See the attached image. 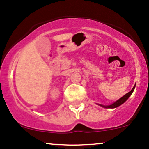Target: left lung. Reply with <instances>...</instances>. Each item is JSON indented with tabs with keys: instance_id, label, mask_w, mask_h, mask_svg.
<instances>
[{
	"instance_id": "1",
	"label": "left lung",
	"mask_w": 149,
	"mask_h": 149,
	"mask_svg": "<svg viewBox=\"0 0 149 149\" xmlns=\"http://www.w3.org/2000/svg\"><path fill=\"white\" fill-rule=\"evenodd\" d=\"M135 87H136V85H134V87H133V89H132V90L129 92V93H126L125 95L123 96L122 97L120 98L119 100H118L116 101L115 102H113V103L111 104V105H100V104H99V105H100V106H102V108H117V107L120 106V105H122L123 103H124V102H125V101H126L128 99V97H129L131 95V94L133 93V90H134Z\"/></svg>"
}]
</instances>
